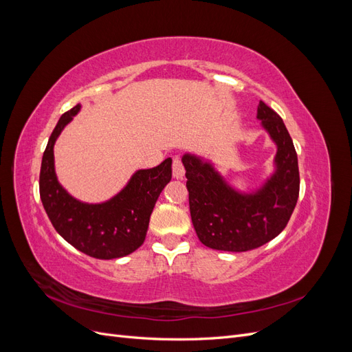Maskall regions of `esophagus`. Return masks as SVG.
<instances>
[{"mask_svg": "<svg viewBox=\"0 0 352 352\" xmlns=\"http://www.w3.org/2000/svg\"><path fill=\"white\" fill-rule=\"evenodd\" d=\"M172 172H173V176H175L176 179L184 177V175H185V166H184V163H182V158H180L179 155L173 157Z\"/></svg>", "mask_w": 352, "mask_h": 352, "instance_id": "obj_1", "label": "esophagus"}]
</instances>
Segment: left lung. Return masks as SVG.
I'll return each mask as SVG.
<instances>
[{"instance_id":"obj_1","label":"left lung","mask_w":352,"mask_h":352,"mask_svg":"<svg viewBox=\"0 0 352 352\" xmlns=\"http://www.w3.org/2000/svg\"><path fill=\"white\" fill-rule=\"evenodd\" d=\"M257 117L278 144V170L260 192L241 195L210 164L184 155L189 210L199 241L219 251H251L286 228L300 195V170L292 138L282 117L260 101Z\"/></svg>"}]
</instances>
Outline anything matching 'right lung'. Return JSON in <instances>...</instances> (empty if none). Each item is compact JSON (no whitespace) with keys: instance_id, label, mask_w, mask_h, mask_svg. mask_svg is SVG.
Segmentation results:
<instances>
[{"instance_id":"1","label":"right lung","mask_w":352,"mask_h":352,"mask_svg":"<svg viewBox=\"0 0 352 352\" xmlns=\"http://www.w3.org/2000/svg\"><path fill=\"white\" fill-rule=\"evenodd\" d=\"M80 109L74 105L60 117L42 155L39 195L52 226L74 248L94 258L124 257L141 247L160 192L172 179V158L136 172L129 184L107 202L83 204L58 184L54 172L56 140Z\"/></svg>"}]
</instances>
